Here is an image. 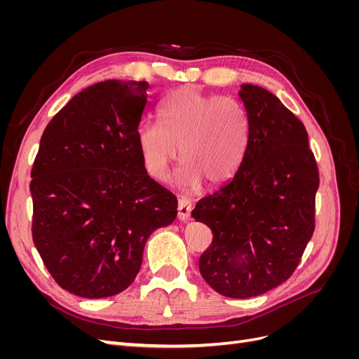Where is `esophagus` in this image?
I'll use <instances>...</instances> for the list:
<instances>
[{
  "mask_svg": "<svg viewBox=\"0 0 359 359\" xmlns=\"http://www.w3.org/2000/svg\"><path fill=\"white\" fill-rule=\"evenodd\" d=\"M191 214V202L187 198L178 199V219L181 222H187Z\"/></svg>",
  "mask_w": 359,
  "mask_h": 359,
  "instance_id": "34e87169",
  "label": "esophagus"
}]
</instances>
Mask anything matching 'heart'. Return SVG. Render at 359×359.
I'll list each match as a JSON object with an SVG mask.
<instances>
[{"mask_svg":"<svg viewBox=\"0 0 359 359\" xmlns=\"http://www.w3.org/2000/svg\"><path fill=\"white\" fill-rule=\"evenodd\" d=\"M160 124L147 121L136 133L144 168L151 178L166 180L178 158L181 181L222 184L240 169L248 140L244 106L229 95H206L184 86L158 107Z\"/></svg>","mask_w":359,"mask_h":359,"instance_id":"1","label":"heart"}]
</instances>
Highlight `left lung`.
I'll return each instance as SVG.
<instances>
[{
	"label": "left lung",
	"mask_w": 359,
	"mask_h": 359,
	"mask_svg": "<svg viewBox=\"0 0 359 359\" xmlns=\"http://www.w3.org/2000/svg\"><path fill=\"white\" fill-rule=\"evenodd\" d=\"M240 97L248 118L241 166L191 217L212 231L199 259L203 280L220 295L252 298L297 269L314 232L319 169L306 127L273 93L243 83Z\"/></svg>",
	"instance_id": "obj_1"
}]
</instances>
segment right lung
I'll return each instance as SVG.
<instances>
[{"label": "right lung", "instance_id": "right-lung-1", "mask_svg": "<svg viewBox=\"0 0 359 359\" xmlns=\"http://www.w3.org/2000/svg\"><path fill=\"white\" fill-rule=\"evenodd\" d=\"M151 86L104 81L50 119L31 169L32 241L49 274L82 298L123 292L148 236L177 217V198L149 178L136 133Z\"/></svg>", "mask_w": 359, "mask_h": 359}]
</instances>
